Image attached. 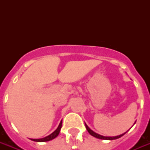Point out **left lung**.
<instances>
[{
  "mask_svg": "<svg viewBox=\"0 0 150 150\" xmlns=\"http://www.w3.org/2000/svg\"><path fill=\"white\" fill-rule=\"evenodd\" d=\"M134 124H135V122ZM85 125H86V128L87 131H88V132L91 135H93V137L95 138H97V139H103V140H114V139H119V138H121V136H123L125 134H126V133L128 132V131L126 132L123 133V134H121V135H117V136H103V135H99V134H97V133L94 132L93 131L91 130L90 128L88 127V125H87L85 123Z\"/></svg>",
  "mask_w": 150,
  "mask_h": 150,
  "instance_id": "obj_1",
  "label": "left lung"
}]
</instances>
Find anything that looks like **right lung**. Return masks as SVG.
Listing matches in <instances>:
<instances>
[{"label":"right lung","mask_w":150,"mask_h":150,"mask_svg":"<svg viewBox=\"0 0 150 150\" xmlns=\"http://www.w3.org/2000/svg\"><path fill=\"white\" fill-rule=\"evenodd\" d=\"M61 126H62V121H61L60 124H59L58 127L57 128L56 130L54 131V132H52L50 135H47L44 138H42V139H32L31 140L33 141H35V142H48V141H50V140L54 139L55 138L59 135L60 133V131H61Z\"/></svg>","instance_id":"obj_1"}]
</instances>
